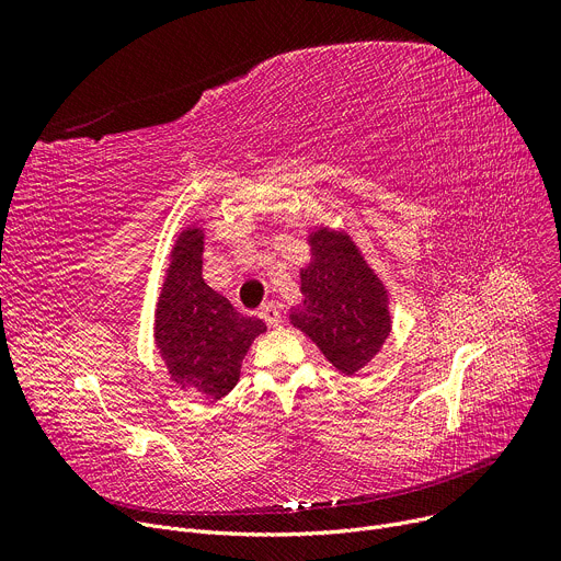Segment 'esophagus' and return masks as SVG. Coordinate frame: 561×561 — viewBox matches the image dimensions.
Here are the masks:
<instances>
[{
    "label": "esophagus",
    "instance_id": "34e87169",
    "mask_svg": "<svg viewBox=\"0 0 561 561\" xmlns=\"http://www.w3.org/2000/svg\"><path fill=\"white\" fill-rule=\"evenodd\" d=\"M259 316H261L265 322H268V325H273V328H279V325H282V311H279V307L273 305V302L263 305V307L259 309Z\"/></svg>",
    "mask_w": 561,
    "mask_h": 561
}]
</instances>
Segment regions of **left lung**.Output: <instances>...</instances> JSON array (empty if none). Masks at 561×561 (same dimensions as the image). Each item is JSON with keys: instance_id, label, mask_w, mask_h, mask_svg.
I'll return each mask as SVG.
<instances>
[{"instance_id": "left-lung-1", "label": "left lung", "mask_w": 561, "mask_h": 561, "mask_svg": "<svg viewBox=\"0 0 561 561\" xmlns=\"http://www.w3.org/2000/svg\"><path fill=\"white\" fill-rule=\"evenodd\" d=\"M311 250L313 259L300 273L305 302L290 313V322L341 373L352 375L377 355L391 332L387 293L345 236L318 229Z\"/></svg>"}]
</instances>
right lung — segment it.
Wrapping results in <instances>:
<instances>
[{"mask_svg":"<svg viewBox=\"0 0 561 561\" xmlns=\"http://www.w3.org/2000/svg\"><path fill=\"white\" fill-rule=\"evenodd\" d=\"M202 239L199 229H186L174 243L154 334L176 385L218 400L236 387L245 352L265 325L206 286Z\"/></svg>","mask_w":561,"mask_h":561,"instance_id":"obj_1","label":"right lung"}]
</instances>
